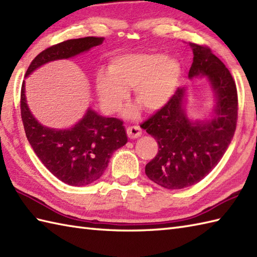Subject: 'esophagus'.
<instances>
[{"label":"esophagus","mask_w":257,"mask_h":257,"mask_svg":"<svg viewBox=\"0 0 257 257\" xmlns=\"http://www.w3.org/2000/svg\"><path fill=\"white\" fill-rule=\"evenodd\" d=\"M141 129L138 125H134V127H128L127 128V135L130 139H136L141 136Z\"/></svg>","instance_id":"1"}]
</instances>
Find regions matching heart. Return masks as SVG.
I'll list each match as a JSON object with an SVG mask.
<instances>
[{
    "label": "heart",
    "instance_id": "b5f03b06",
    "mask_svg": "<svg viewBox=\"0 0 257 257\" xmlns=\"http://www.w3.org/2000/svg\"><path fill=\"white\" fill-rule=\"evenodd\" d=\"M182 67L177 58L161 53H129L110 58L107 74L97 75L95 86L98 99L107 112L120 109L134 88L135 100L146 110L165 107L176 92ZM137 109L125 111L135 118Z\"/></svg>",
    "mask_w": 257,
    "mask_h": 257
}]
</instances>
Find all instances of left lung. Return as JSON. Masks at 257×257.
<instances>
[{
	"label": "left lung",
	"instance_id": "obj_1",
	"mask_svg": "<svg viewBox=\"0 0 257 257\" xmlns=\"http://www.w3.org/2000/svg\"><path fill=\"white\" fill-rule=\"evenodd\" d=\"M193 52L190 80L204 78L214 96L210 117L190 118L188 88H178L167 105L143 123L158 145L146 166L152 182L169 190L188 188L204 179L222 159L233 139L237 119V91L225 65L210 48L189 43Z\"/></svg>",
	"mask_w": 257,
	"mask_h": 257
}]
</instances>
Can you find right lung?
Masks as SVG:
<instances>
[{
  "label": "right lung",
  "instance_id": "add662e5",
  "mask_svg": "<svg viewBox=\"0 0 257 257\" xmlns=\"http://www.w3.org/2000/svg\"><path fill=\"white\" fill-rule=\"evenodd\" d=\"M103 40L88 36L48 47L33 59L25 78L43 65L76 57L101 45ZM21 114L27 140L36 156L53 176L73 187H84L97 181L107 169L113 152L128 141L121 120L102 117L90 107L83 118L67 129L42 124L27 105L25 80L21 91Z\"/></svg>",
  "mask_w": 257,
  "mask_h": 257
}]
</instances>
